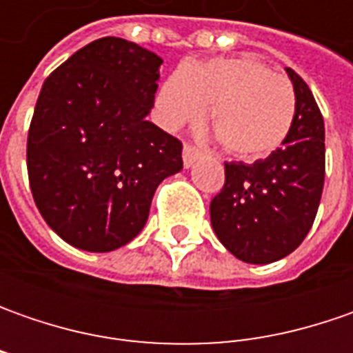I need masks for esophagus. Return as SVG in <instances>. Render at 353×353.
Wrapping results in <instances>:
<instances>
[{"instance_id":"esophagus-1","label":"esophagus","mask_w":353,"mask_h":353,"mask_svg":"<svg viewBox=\"0 0 353 353\" xmlns=\"http://www.w3.org/2000/svg\"><path fill=\"white\" fill-rule=\"evenodd\" d=\"M202 157V151L200 149H196L194 145H188V143H184L183 147V163L184 167H190L196 159H200Z\"/></svg>"}]
</instances>
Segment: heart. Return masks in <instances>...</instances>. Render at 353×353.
I'll return each instance as SVG.
<instances>
[{"instance_id": "obj_1", "label": "heart", "mask_w": 353, "mask_h": 353, "mask_svg": "<svg viewBox=\"0 0 353 353\" xmlns=\"http://www.w3.org/2000/svg\"><path fill=\"white\" fill-rule=\"evenodd\" d=\"M228 153L261 159L277 151L296 117L291 80L271 72L253 57H232L184 64L157 94L159 121L179 129L204 116Z\"/></svg>"}]
</instances>
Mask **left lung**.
<instances>
[{
    "label": "left lung",
    "instance_id": "8db88e82",
    "mask_svg": "<svg viewBox=\"0 0 353 353\" xmlns=\"http://www.w3.org/2000/svg\"><path fill=\"white\" fill-rule=\"evenodd\" d=\"M296 117L283 147L253 165L225 163V183L212 198L218 239L245 263L279 261L296 250L316 218L324 186V119L306 82L287 68Z\"/></svg>",
    "mask_w": 353,
    "mask_h": 353
}]
</instances>
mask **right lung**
<instances>
[{
    "label": "right lung",
    "instance_id": "right-lung-1",
    "mask_svg": "<svg viewBox=\"0 0 353 353\" xmlns=\"http://www.w3.org/2000/svg\"><path fill=\"white\" fill-rule=\"evenodd\" d=\"M161 64L147 48L103 37L41 88L27 137L29 184L45 222L78 250L129 243L157 186L183 169V143L147 121Z\"/></svg>",
    "mask_w": 353,
    "mask_h": 353
}]
</instances>
